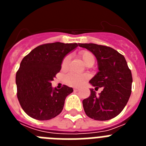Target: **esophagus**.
<instances>
[{
    "label": "esophagus",
    "mask_w": 146,
    "mask_h": 146,
    "mask_svg": "<svg viewBox=\"0 0 146 146\" xmlns=\"http://www.w3.org/2000/svg\"><path fill=\"white\" fill-rule=\"evenodd\" d=\"M79 91V89L77 88H74V91Z\"/></svg>",
    "instance_id": "esophagus-1"
}]
</instances>
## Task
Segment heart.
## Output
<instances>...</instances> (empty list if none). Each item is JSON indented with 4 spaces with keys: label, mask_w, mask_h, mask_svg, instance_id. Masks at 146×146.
<instances>
[{
    "label": "heart",
    "mask_w": 146,
    "mask_h": 146,
    "mask_svg": "<svg viewBox=\"0 0 146 146\" xmlns=\"http://www.w3.org/2000/svg\"><path fill=\"white\" fill-rule=\"evenodd\" d=\"M78 56L81 58V60L83 61L85 64L87 66H92L95 63V56L91 52L88 50H81L78 53ZM69 60H70V56L66 55L63 59L61 63V68L63 69H65L69 64ZM89 75L87 74H77L74 73H69L64 77V80L66 84L69 86H74V87H79L83 85L86 81L88 80Z\"/></svg>",
    "instance_id": "heart-1"
}]
</instances>
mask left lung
I'll use <instances>...</instances> for the list:
<instances>
[{
	"label": "left lung",
	"mask_w": 146,
	"mask_h": 146,
	"mask_svg": "<svg viewBox=\"0 0 146 146\" xmlns=\"http://www.w3.org/2000/svg\"><path fill=\"white\" fill-rule=\"evenodd\" d=\"M96 58L99 72L89 82L103 88L96 96L94 89L82 101L85 113L91 118L107 121L117 116L126 105L131 92L132 76L124 56L114 49L96 44H79Z\"/></svg>",
	"instance_id": "8db88e82"
}]
</instances>
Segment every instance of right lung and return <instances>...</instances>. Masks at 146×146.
Here are the masks:
<instances>
[{"label":"right lung","instance_id":"add662e5","mask_svg":"<svg viewBox=\"0 0 146 146\" xmlns=\"http://www.w3.org/2000/svg\"><path fill=\"white\" fill-rule=\"evenodd\" d=\"M78 45L61 42L44 44L23 58L16 74L17 98L30 117L45 121L61 113L66 98L73 89L66 86L53 88L51 81L60 72L64 57Z\"/></svg>","mask_w":146,"mask_h":146}]
</instances>
